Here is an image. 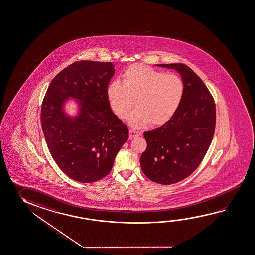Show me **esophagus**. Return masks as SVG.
<instances>
[{
  "label": "esophagus",
  "instance_id": "34e87169",
  "mask_svg": "<svg viewBox=\"0 0 255 255\" xmlns=\"http://www.w3.org/2000/svg\"><path fill=\"white\" fill-rule=\"evenodd\" d=\"M139 135H141V133H140V132H137V131H134V130L132 129L129 130V139H133V138L137 137Z\"/></svg>",
  "mask_w": 255,
  "mask_h": 255
}]
</instances>
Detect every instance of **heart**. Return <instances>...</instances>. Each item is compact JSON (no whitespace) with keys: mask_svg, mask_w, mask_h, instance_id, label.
Here are the masks:
<instances>
[{"mask_svg":"<svg viewBox=\"0 0 255 255\" xmlns=\"http://www.w3.org/2000/svg\"><path fill=\"white\" fill-rule=\"evenodd\" d=\"M184 93L181 78L174 73L158 71L144 65H133L123 73V81L114 80L107 88V97L114 114L126 119L130 116L134 128L150 123L158 126L169 121L177 111Z\"/></svg>","mask_w":255,"mask_h":255,"instance_id":"obj_1","label":"heart"}]
</instances>
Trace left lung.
<instances>
[{"label": "left lung", "instance_id": "obj_1", "mask_svg": "<svg viewBox=\"0 0 255 255\" xmlns=\"http://www.w3.org/2000/svg\"><path fill=\"white\" fill-rule=\"evenodd\" d=\"M182 76L184 93L177 111L156 129L143 133L147 141L141 167L152 182L169 185L198 168L213 139L215 104L202 80L183 64H160Z\"/></svg>", "mask_w": 255, "mask_h": 255}]
</instances>
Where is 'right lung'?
Returning a JSON list of instances; mask_svg holds the SVG:
<instances>
[{"mask_svg":"<svg viewBox=\"0 0 255 255\" xmlns=\"http://www.w3.org/2000/svg\"><path fill=\"white\" fill-rule=\"evenodd\" d=\"M114 74L111 62L78 61L55 76L42 102L41 127L49 152L76 182L105 177L128 139V127L113 113L107 97ZM68 98L78 100L76 118L63 111Z\"/></svg>","mask_w":255,"mask_h":255,"instance_id":"right-lung-1","label":"right lung"}]
</instances>
